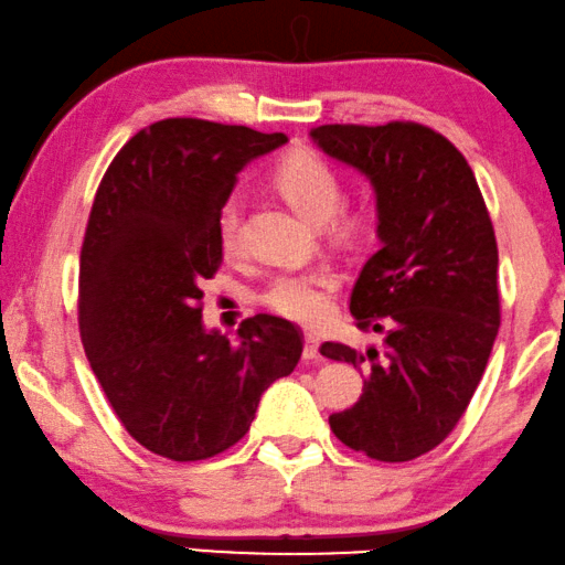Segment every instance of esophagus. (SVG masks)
<instances>
[{"label": "esophagus", "instance_id": "34e87169", "mask_svg": "<svg viewBox=\"0 0 565 565\" xmlns=\"http://www.w3.org/2000/svg\"><path fill=\"white\" fill-rule=\"evenodd\" d=\"M301 355H305V361H315L317 355H320V338L312 335V332H307V335H305V351H301Z\"/></svg>", "mask_w": 565, "mask_h": 565}]
</instances>
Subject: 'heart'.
<instances>
[{
  "label": "heart",
  "instance_id": "b5f03b06",
  "mask_svg": "<svg viewBox=\"0 0 565 565\" xmlns=\"http://www.w3.org/2000/svg\"><path fill=\"white\" fill-rule=\"evenodd\" d=\"M274 184L281 196L307 220H328L338 235L355 241L369 230V212L363 206L343 204V179L322 156L312 150H294L276 166ZM214 233L225 253H235L241 245V202L227 196L214 217ZM340 276L330 266L291 268L276 274L260 291V305L274 315L299 324H317L330 315Z\"/></svg>",
  "mask_w": 565,
  "mask_h": 565
}]
</instances>
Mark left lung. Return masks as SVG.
<instances>
[{
    "label": "left lung",
    "mask_w": 565,
    "mask_h": 565,
    "mask_svg": "<svg viewBox=\"0 0 565 565\" xmlns=\"http://www.w3.org/2000/svg\"><path fill=\"white\" fill-rule=\"evenodd\" d=\"M312 138L371 179L381 237L351 315L384 340L320 348L363 376L361 399L330 415V430L363 456L402 463L448 438L487 369L502 322L494 225L471 166L433 127L320 125Z\"/></svg>",
    "instance_id": "8db88e82"
}]
</instances>
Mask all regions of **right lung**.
I'll return each mask as SVG.
<instances>
[{"label":"right lung","instance_id":"right-lung-1","mask_svg":"<svg viewBox=\"0 0 565 565\" xmlns=\"http://www.w3.org/2000/svg\"><path fill=\"white\" fill-rule=\"evenodd\" d=\"M284 132L169 117L135 132L94 196L78 268V330L107 402L156 456L206 460L250 430L260 394L299 363L301 332L248 317L230 343L202 324L222 264L220 204Z\"/></svg>","mask_w":565,"mask_h":565}]
</instances>
